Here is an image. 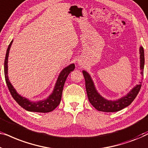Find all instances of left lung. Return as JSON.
<instances>
[{"label":"left lung","mask_w":148,"mask_h":148,"mask_svg":"<svg viewBox=\"0 0 148 148\" xmlns=\"http://www.w3.org/2000/svg\"><path fill=\"white\" fill-rule=\"evenodd\" d=\"M139 54H140L141 74L143 75L145 58L144 50H143V48L141 46L139 48ZM82 72L83 74H84L85 81H86V89L87 94H88V100L91 103V104L96 110L102 111V112H117V111L122 110L125 107L128 106L136 98L137 95L138 94L141 87V82H139L140 84L136 85L126 96L116 100H108L104 98V97H102L98 92L90 75L86 71H83Z\"/></svg>","instance_id":"8db88e82"}]
</instances>
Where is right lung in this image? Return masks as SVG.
Returning a JSON list of instances; mask_svg holds the SVG:
<instances>
[{"label":"right lung","mask_w":148,"mask_h":148,"mask_svg":"<svg viewBox=\"0 0 148 148\" xmlns=\"http://www.w3.org/2000/svg\"><path fill=\"white\" fill-rule=\"evenodd\" d=\"M13 42V40H12L8 46L5 59V63H4V71H5L6 83H7L8 88H9L11 96H13L14 100L22 108L25 109L26 110L29 111V112L43 113L51 112L60 104L64 84L70 73L75 69V64L73 63L71 64L61 71L58 77L57 80H56L55 86H54V90L52 91V93L47 98L43 100L38 101V102H32V101L29 100L27 98L21 96V95L18 94L9 79V77H8V57H9V50Z\"/></svg>","instance_id":"obj_1"}]
</instances>
